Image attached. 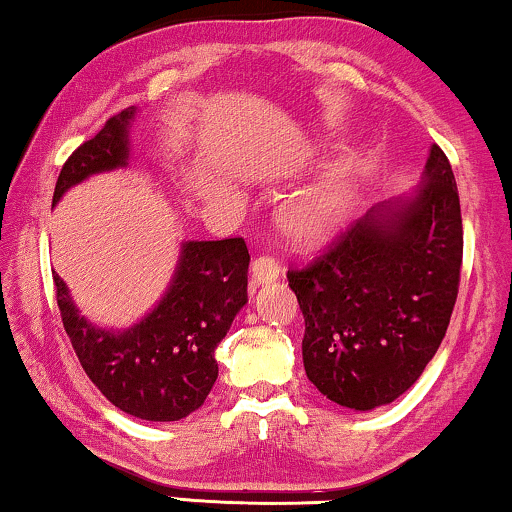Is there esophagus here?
Segmentation results:
<instances>
[{
	"label": "esophagus",
	"mask_w": 512,
	"mask_h": 512,
	"mask_svg": "<svg viewBox=\"0 0 512 512\" xmlns=\"http://www.w3.org/2000/svg\"><path fill=\"white\" fill-rule=\"evenodd\" d=\"M277 277H279V268L270 256H258V258H254V261H251L249 279H251V284H254V286H261L265 282H275Z\"/></svg>",
	"instance_id": "obj_1"
}]
</instances>
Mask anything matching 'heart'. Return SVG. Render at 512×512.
Listing matches in <instances>:
<instances>
[{"instance_id": "b5f03b06", "label": "heart", "mask_w": 512, "mask_h": 512, "mask_svg": "<svg viewBox=\"0 0 512 512\" xmlns=\"http://www.w3.org/2000/svg\"><path fill=\"white\" fill-rule=\"evenodd\" d=\"M352 195L354 188L347 167L331 165L312 184L284 202L279 221L293 240H321L345 223Z\"/></svg>"}]
</instances>
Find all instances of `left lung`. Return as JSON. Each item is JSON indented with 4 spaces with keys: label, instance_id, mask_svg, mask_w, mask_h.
Listing matches in <instances>:
<instances>
[{
    "label": "left lung",
    "instance_id": "left-lung-1",
    "mask_svg": "<svg viewBox=\"0 0 512 512\" xmlns=\"http://www.w3.org/2000/svg\"><path fill=\"white\" fill-rule=\"evenodd\" d=\"M461 254L457 181L433 144L415 193L373 207L324 256L286 275L305 317L314 387L352 410L405 394L450 326Z\"/></svg>",
    "mask_w": 512,
    "mask_h": 512
}]
</instances>
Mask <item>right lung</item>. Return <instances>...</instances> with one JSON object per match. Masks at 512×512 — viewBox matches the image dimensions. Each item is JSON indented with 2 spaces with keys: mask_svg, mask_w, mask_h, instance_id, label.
Masks as SVG:
<instances>
[{
  "mask_svg": "<svg viewBox=\"0 0 512 512\" xmlns=\"http://www.w3.org/2000/svg\"><path fill=\"white\" fill-rule=\"evenodd\" d=\"M137 109L111 116L62 165L53 205L69 188L128 165ZM249 249L242 237L181 242L170 286L135 326L114 331L83 317L53 272L62 324L83 370L118 410L146 422H177L205 403L219 377L214 349L247 305Z\"/></svg>",
  "mask_w": 512,
  "mask_h": 512,
  "instance_id": "right-lung-1",
  "label": "right lung"
}]
</instances>
